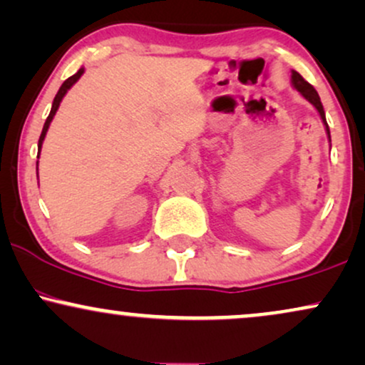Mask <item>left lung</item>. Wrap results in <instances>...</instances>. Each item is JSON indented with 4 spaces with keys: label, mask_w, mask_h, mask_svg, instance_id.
I'll return each instance as SVG.
<instances>
[{
    "label": "left lung",
    "mask_w": 365,
    "mask_h": 365,
    "mask_svg": "<svg viewBox=\"0 0 365 365\" xmlns=\"http://www.w3.org/2000/svg\"><path fill=\"white\" fill-rule=\"evenodd\" d=\"M292 82L294 86V89H297L299 94L303 96L307 101H310V103L315 106L318 113H320V118L322 121H324L325 128H327V135H329L330 138V129H329V124H327V119H325V110H324V106H322V101H320V96H318V92L315 91V87H313L312 84H308V82L303 79L302 76H299L298 72H292Z\"/></svg>",
    "instance_id": "8db88e82"
}]
</instances>
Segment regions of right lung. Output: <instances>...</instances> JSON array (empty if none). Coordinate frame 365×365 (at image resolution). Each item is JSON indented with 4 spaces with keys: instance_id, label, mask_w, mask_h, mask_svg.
<instances>
[{
    "instance_id": "right-lung-1",
    "label": "right lung",
    "mask_w": 365,
    "mask_h": 365,
    "mask_svg": "<svg viewBox=\"0 0 365 365\" xmlns=\"http://www.w3.org/2000/svg\"><path fill=\"white\" fill-rule=\"evenodd\" d=\"M82 73H84V68H79V72L73 73L72 77H68V79L62 84V87H60V89H58L57 96H55L53 104H52V109H50V114H48L47 121H45V124H43V129H41V135H40V140H38V156H40V150H41V143H43V140H45V135H47L48 126H50V123H52V119H53V116H55V113H57V109H58V106H60V101H62L63 96L67 94V91L71 89V87H72L73 84H76L77 81L81 79Z\"/></svg>"
}]
</instances>
